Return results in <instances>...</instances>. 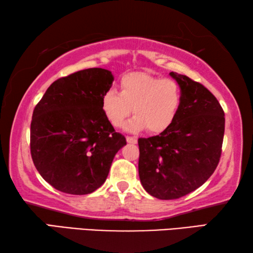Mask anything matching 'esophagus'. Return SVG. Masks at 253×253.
<instances>
[{
  "mask_svg": "<svg viewBox=\"0 0 253 253\" xmlns=\"http://www.w3.org/2000/svg\"><path fill=\"white\" fill-rule=\"evenodd\" d=\"M126 141H127V143L134 144V143H136V141H138V139H136L135 136H126Z\"/></svg>",
  "mask_w": 253,
  "mask_h": 253,
  "instance_id": "34e87169",
  "label": "esophagus"
}]
</instances>
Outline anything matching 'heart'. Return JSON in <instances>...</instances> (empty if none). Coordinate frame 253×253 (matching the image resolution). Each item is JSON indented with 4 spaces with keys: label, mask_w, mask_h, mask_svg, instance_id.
<instances>
[{
    "label": "heart",
    "mask_w": 253,
    "mask_h": 253,
    "mask_svg": "<svg viewBox=\"0 0 253 253\" xmlns=\"http://www.w3.org/2000/svg\"><path fill=\"white\" fill-rule=\"evenodd\" d=\"M121 92L109 89L102 96V110L112 126L121 127L129 114V131L144 127L160 133L171 126L181 105V88L176 81L133 73L120 82Z\"/></svg>",
    "instance_id": "b5f03b06"
}]
</instances>
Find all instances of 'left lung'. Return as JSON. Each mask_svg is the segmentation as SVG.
I'll list each match as a JSON object with an SVG mask.
<instances>
[{"label":"left lung","instance_id":"left-lung-1","mask_svg":"<svg viewBox=\"0 0 253 253\" xmlns=\"http://www.w3.org/2000/svg\"><path fill=\"white\" fill-rule=\"evenodd\" d=\"M181 88V105L171 126L158 135L139 138V177L159 200L194 192L212 176L221 158L224 111L201 83L171 72Z\"/></svg>","mask_w":253,"mask_h":253}]
</instances>
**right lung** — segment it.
Segmentation results:
<instances>
[{
  "instance_id": "add662e5",
  "label": "right lung",
  "mask_w": 253,
  "mask_h": 253,
  "mask_svg": "<svg viewBox=\"0 0 253 253\" xmlns=\"http://www.w3.org/2000/svg\"><path fill=\"white\" fill-rule=\"evenodd\" d=\"M113 81L107 69L80 70L53 82L33 110L31 157L53 188L72 195L93 193L126 144L102 110V96Z\"/></svg>"
}]
</instances>
